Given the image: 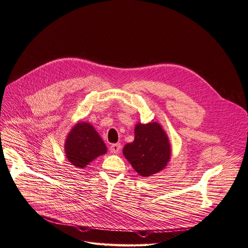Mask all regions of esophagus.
I'll return each mask as SVG.
<instances>
[{"instance_id":"34e87169","label":"esophagus","mask_w":248,"mask_h":248,"mask_svg":"<svg viewBox=\"0 0 248 248\" xmlns=\"http://www.w3.org/2000/svg\"><path fill=\"white\" fill-rule=\"evenodd\" d=\"M121 149H122V145L119 143H116V144H112L111 146H110L109 150L112 154H117L121 152Z\"/></svg>"}]
</instances>
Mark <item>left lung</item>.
Segmentation results:
<instances>
[{
  "instance_id": "8db88e82",
  "label": "left lung",
  "mask_w": 248,
  "mask_h": 248,
  "mask_svg": "<svg viewBox=\"0 0 248 248\" xmlns=\"http://www.w3.org/2000/svg\"><path fill=\"white\" fill-rule=\"evenodd\" d=\"M134 131L135 139L124 146L123 153L141 177H151L166 168L170 159L169 137L156 122L138 123Z\"/></svg>"
}]
</instances>
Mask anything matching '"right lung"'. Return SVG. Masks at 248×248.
<instances>
[{
	"label": "right lung",
	"instance_id": "right-lung-1",
	"mask_svg": "<svg viewBox=\"0 0 248 248\" xmlns=\"http://www.w3.org/2000/svg\"><path fill=\"white\" fill-rule=\"evenodd\" d=\"M66 158L78 169L107 152V147L95 127L89 123L78 122L68 133L64 144Z\"/></svg>",
	"mask_w": 248,
	"mask_h": 248
}]
</instances>
